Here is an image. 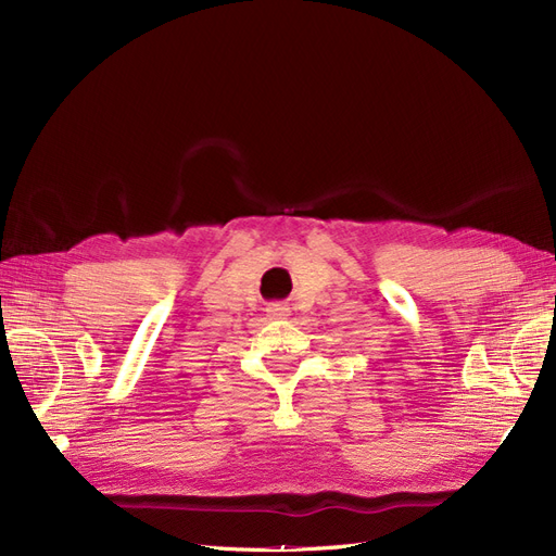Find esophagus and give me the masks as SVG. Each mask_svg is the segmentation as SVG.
Wrapping results in <instances>:
<instances>
[{
	"label": "esophagus",
	"instance_id": "obj_1",
	"mask_svg": "<svg viewBox=\"0 0 556 556\" xmlns=\"http://www.w3.org/2000/svg\"><path fill=\"white\" fill-rule=\"evenodd\" d=\"M266 313L271 315V317H285V315H290V308L285 306V304H271L266 308Z\"/></svg>",
	"mask_w": 556,
	"mask_h": 556
}]
</instances>
